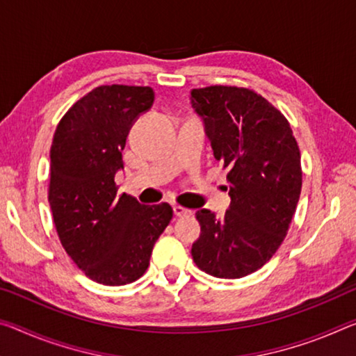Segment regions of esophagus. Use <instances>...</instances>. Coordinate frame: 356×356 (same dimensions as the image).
<instances>
[{
  "instance_id": "obj_1",
  "label": "esophagus",
  "mask_w": 356,
  "mask_h": 356,
  "mask_svg": "<svg viewBox=\"0 0 356 356\" xmlns=\"http://www.w3.org/2000/svg\"><path fill=\"white\" fill-rule=\"evenodd\" d=\"M191 212L190 209H187V207H182V206H174V216L176 217H184V216H191Z\"/></svg>"
}]
</instances>
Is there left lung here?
<instances>
[{
    "instance_id": "obj_1",
    "label": "left lung",
    "mask_w": 356,
    "mask_h": 356,
    "mask_svg": "<svg viewBox=\"0 0 356 356\" xmlns=\"http://www.w3.org/2000/svg\"><path fill=\"white\" fill-rule=\"evenodd\" d=\"M213 156L229 169L231 204L222 218L200 209L191 257L201 270L239 279L264 266L285 239L301 195L300 147L277 107L245 87L190 92Z\"/></svg>"
}]
</instances>
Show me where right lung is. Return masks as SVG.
Instances as JSON below:
<instances>
[{
    "label": "right lung",
    "instance_id": "obj_1",
    "mask_svg": "<svg viewBox=\"0 0 356 356\" xmlns=\"http://www.w3.org/2000/svg\"><path fill=\"white\" fill-rule=\"evenodd\" d=\"M154 99L150 87H97L67 109L54 134L49 204L56 234L77 268L101 285L138 280L174 213L168 202L144 206L115 187L129 128Z\"/></svg>",
    "mask_w": 356,
    "mask_h": 356
}]
</instances>
